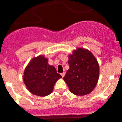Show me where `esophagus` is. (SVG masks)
Masks as SVG:
<instances>
[{
	"label": "esophagus",
	"mask_w": 122,
	"mask_h": 122,
	"mask_svg": "<svg viewBox=\"0 0 122 122\" xmlns=\"http://www.w3.org/2000/svg\"><path fill=\"white\" fill-rule=\"evenodd\" d=\"M65 74H66V73H65V72L61 73V75L62 76V77H64V76H65Z\"/></svg>",
	"instance_id": "obj_1"
}]
</instances>
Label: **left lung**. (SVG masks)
Masks as SVG:
<instances>
[{
    "instance_id": "8db88e82",
    "label": "left lung",
    "mask_w": 122,
    "mask_h": 122,
    "mask_svg": "<svg viewBox=\"0 0 122 122\" xmlns=\"http://www.w3.org/2000/svg\"><path fill=\"white\" fill-rule=\"evenodd\" d=\"M67 70L64 80L73 94L87 95L95 88L98 80L100 67L97 60L88 50L77 48L69 55Z\"/></svg>"
}]
</instances>
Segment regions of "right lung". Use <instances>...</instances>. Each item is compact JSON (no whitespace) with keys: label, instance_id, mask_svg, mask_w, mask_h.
Masks as SVG:
<instances>
[{"label":"right lung","instance_id":"1","mask_svg":"<svg viewBox=\"0 0 122 122\" xmlns=\"http://www.w3.org/2000/svg\"><path fill=\"white\" fill-rule=\"evenodd\" d=\"M61 77L55 67L48 64V59L40 55L28 64L24 70L23 79L31 94L45 97L51 94L55 82Z\"/></svg>","mask_w":122,"mask_h":122}]
</instances>
